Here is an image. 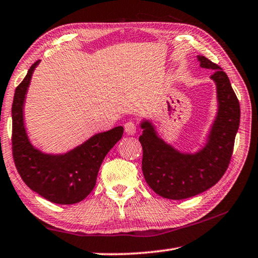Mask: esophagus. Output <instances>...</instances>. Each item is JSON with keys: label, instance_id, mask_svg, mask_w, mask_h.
Returning <instances> with one entry per match:
<instances>
[{"label": "esophagus", "instance_id": "obj_1", "mask_svg": "<svg viewBox=\"0 0 258 258\" xmlns=\"http://www.w3.org/2000/svg\"><path fill=\"white\" fill-rule=\"evenodd\" d=\"M124 127H125V133L127 134V136H134V134H136V132H137V126L133 121L126 122Z\"/></svg>", "mask_w": 258, "mask_h": 258}]
</instances>
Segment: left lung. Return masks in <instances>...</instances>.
Here are the masks:
<instances>
[{"label":"left lung","instance_id":"obj_1","mask_svg":"<svg viewBox=\"0 0 258 258\" xmlns=\"http://www.w3.org/2000/svg\"><path fill=\"white\" fill-rule=\"evenodd\" d=\"M202 69H211L216 85L217 113L206 140L195 151H182L165 141L149 118H142L139 141L144 150L142 172L149 187L159 196L183 200L216 185L226 171L240 125V104L230 79L217 64L199 55Z\"/></svg>","mask_w":258,"mask_h":258}]
</instances>
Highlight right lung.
<instances>
[{
  "label": "right lung",
  "instance_id": "obj_1",
  "mask_svg": "<svg viewBox=\"0 0 258 258\" xmlns=\"http://www.w3.org/2000/svg\"><path fill=\"white\" fill-rule=\"evenodd\" d=\"M35 62L16 88L12 103V154L24 182L48 201L75 204L95 187L97 173L110 149L121 139L122 126L96 133L65 153H46L32 144L24 117L26 95Z\"/></svg>",
  "mask_w": 258,
  "mask_h": 258
}]
</instances>
